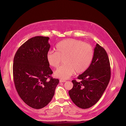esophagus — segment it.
I'll use <instances>...</instances> for the list:
<instances>
[{"label": "esophagus", "mask_w": 126, "mask_h": 126, "mask_svg": "<svg viewBox=\"0 0 126 126\" xmlns=\"http://www.w3.org/2000/svg\"><path fill=\"white\" fill-rule=\"evenodd\" d=\"M60 83H64V82H65L66 81L65 80H62V79H61V80H60Z\"/></svg>", "instance_id": "obj_1"}]
</instances>
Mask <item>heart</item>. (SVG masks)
<instances>
[{
  "mask_svg": "<svg viewBox=\"0 0 126 126\" xmlns=\"http://www.w3.org/2000/svg\"><path fill=\"white\" fill-rule=\"evenodd\" d=\"M94 50L86 43L78 40L69 39L59 42L56 51L49 50L46 54L48 64L57 68L63 59L64 64L55 72V76L62 79H67L75 71L81 74L86 71L93 60Z\"/></svg>",
  "mask_w": 126,
  "mask_h": 126,
  "instance_id": "heart-1",
  "label": "heart"
}]
</instances>
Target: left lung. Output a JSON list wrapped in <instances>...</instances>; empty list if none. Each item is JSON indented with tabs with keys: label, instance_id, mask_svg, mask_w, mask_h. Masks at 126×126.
<instances>
[{
	"label": "left lung",
	"instance_id": "left-lung-1",
	"mask_svg": "<svg viewBox=\"0 0 126 126\" xmlns=\"http://www.w3.org/2000/svg\"><path fill=\"white\" fill-rule=\"evenodd\" d=\"M110 65L107 52L96 44L93 60L88 69L79 75L80 82L72 80L68 92L72 101L79 108H89L100 100L110 81Z\"/></svg>",
	"mask_w": 126,
	"mask_h": 126
}]
</instances>
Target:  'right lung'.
Listing matches in <instances>:
<instances>
[{
  "label": "right lung",
  "instance_id": "add662e5",
  "mask_svg": "<svg viewBox=\"0 0 126 126\" xmlns=\"http://www.w3.org/2000/svg\"><path fill=\"white\" fill-rule=\"evenodd\" d=\"M48 37L36 36L17 50L13 66L16 89L23 101L30 107L41 109L51 101L59 82L50 75L46 54L50 48Z\"/></svg>",
  "mask_w": 126,
  "mask_h": 126
}]
</instances>
